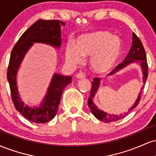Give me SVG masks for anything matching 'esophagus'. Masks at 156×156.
<instances>
[{"label": "esophagus", "mask_w": 156, "mask_h": 156, "mask_svg": "<svg viewBox=\"0 0 156 156\" xmlns=\"http://www.w3.org/2000/svg\"><path fill=\"white\" fill-rule=\"evenodd\" d=\"M76 78H78V79H81V78H85L86 76H85V74L83 73H78V74H76Z\"/></svg>", "instance_id": "1"}]
</instances>
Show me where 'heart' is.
I'll use <instances>...</instances> for the list:
<instances>
[{
    "instance_id": "b5f03b06",
    "label": "heart",
    "mask_w": 156,
    "mask_h": 156,
    "mask_svg": "<svg viewBox=\"0 0 156 156\" xmlns=\"http://www.w3.org/2000/svg\"><path fill=\"white\" fill-rule=\"evenodd\" d=\"M122 43L110 32L99 31L80 36L75 45L68 43L65 58L71 64H79L83 57H89V64L97 73H105L114 67L120 58Z\"/></svg>"
}]
</instances>
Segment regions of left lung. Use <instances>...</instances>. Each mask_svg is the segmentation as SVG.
<instances>
[{
  "label": "left lung",
  "instance_id": "1",
  "mask_svg": "<svg viewBox=\"0 0 156 156\" xmlns=\"http://www.w3.org/2000/svg\"><path fill=\"white\" fill-rule=\"evenodd\" d=\"M134 62H137V63L140 64L143 73V82H144V83H145L147 78L148 76V66L147 62L145 50H144V46H143V44L141 43V40L139 39V37L136 35L135 33H133V42H132V45L130 49L129 53L127 55V56L125 57L124 61L114 68V69H113L108 76H112V75L115 74L119 70L127 67L130 64L134 63ZM100 85H101V78H94V81H92V89H91L90 96H89V98L88 100V105L89 108H90L91 112L93 114V115L97 119H98L99 120L104 121L105 122H111L119 120V119L125 117L134 108H136L141 100V91H142V88L144 87V86H143L142 88L141 89V92H139V95H138L136 101L133 103V105H132L131 108L128 109V112L125 113V114H122H122H119V115H114V114H109L108 113L104 112L103 111L99 109L98 108V106H96L95 104L93 103V98H94V95H95L97 92H98Z\"/></svg>",
  "mask_w": 156,
  "mask_h": 156
}]
</instances>
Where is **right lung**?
Instances as JSON below:
<instances>
[{
    "label": "right lung",
    "instance_id": "right-lung-1",
    "mask_svg": "<svg viewBox=\"0 0 156 156\" xmlns=\"http://www.w3.org/2000/svg\"><path fill=\"white\" fill-rule=\"evenodd\" d=\"M65 23L56 20H39L28 28L12 49L7 70L11 95L15 108L28 120L37 123H45L53 119L58 111L61 97L64 88L71 83L72 77L54 74L48 87L47 94L39 107L25 105L19 95L17 87V74L25 55L34 42L44 43L59 48L62 44L61 28Z\"/></svg>",
    "mask_w": 156,
    "mask_h": 156
}]
</instances>
